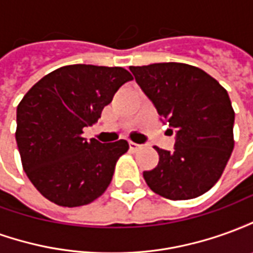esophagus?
I'll use <instances>...</instances> for the list:
<instances>
[{"mask_svg": "<svg viewBox=\"0 0 253 253\" xmlns=\"http://www.w3.org/2000/svg\"><path fill=\"white\" fill-rule=\"evenodd\" d=\"M128 146H130V150H132V152H135V150H138V149H141V145H138V143L135 142H128Z\"/></svg>", "mask_w": 253, "mask_h": 253, "instance_id": "34e87169", "label": "esophagus"}]
</instances>
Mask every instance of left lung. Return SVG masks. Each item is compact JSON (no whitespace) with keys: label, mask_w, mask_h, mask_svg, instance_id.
<instances>
[{"label":"left lung","mask_w":253,"mask_h":253,"mask_svg":"<svg viewBox=\"0 0 253 253\" xmlns=\"http://www.w3.org/2000/svg\"><path fill=\"white\" fill-rule=\"evenodd\" d=\"M130 72L175 134L172 152L156 148L159 164L143 172L145 181L170 201L207 192L233 152L234 111L228 92L206 72L186 63L130 66Z\"/></svg>","instance_id":"1"}]
</instances>
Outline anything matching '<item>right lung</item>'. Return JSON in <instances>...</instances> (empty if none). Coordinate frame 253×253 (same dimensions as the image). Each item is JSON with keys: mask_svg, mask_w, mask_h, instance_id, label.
I'll return each mask as SVG.
<instances>
[{"mask_svg": "<svg viewBox=\"0 0 253 253\" xmlns=\"http://www.w3.org/2000/svg\"><path fill=\"white\" fill-rule=\"evenodd\" d=\"M132 76L123 67L69 65L48 73L27 92L16 114V142L36 190L59 206L99 198L126 153L125 139L101 143L83 138L105 105Z\"/></svg>", "mask_w": 253, "mask_h": 253, "instance_id": "1", "label": "right lung"}]
</instances>
